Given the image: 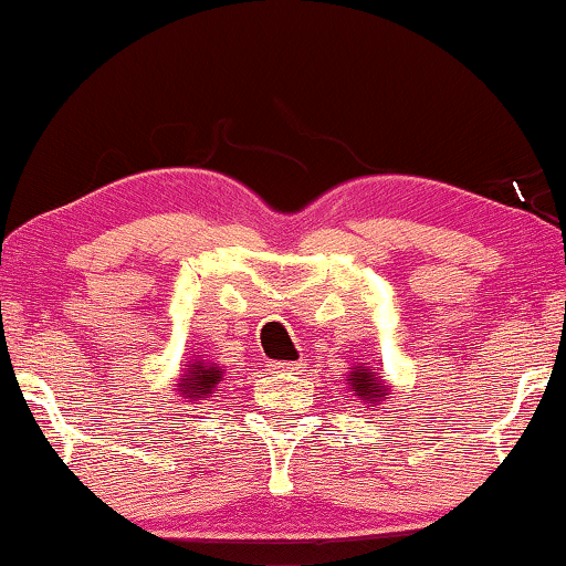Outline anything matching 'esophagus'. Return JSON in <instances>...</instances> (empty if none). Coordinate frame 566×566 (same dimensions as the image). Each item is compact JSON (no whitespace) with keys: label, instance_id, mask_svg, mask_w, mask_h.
Segmentation results:
<instances>
[{"label":"esophagus","instance_id":"obj_1","mask_svg":"<svg viewBox=\"0 0 566 566\" xmlns=\"http://www.w3.org/2000/svg\"><path fill=\"white\" fill-rule=\"evenodd\" d=\"M301 368H304V363H273L270 366L273 374H298Z\"/></svg>","mask_w":566,"mask_h":566}]
</instances>
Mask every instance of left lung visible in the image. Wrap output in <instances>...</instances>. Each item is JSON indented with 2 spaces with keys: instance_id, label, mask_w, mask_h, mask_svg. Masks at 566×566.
<instances>
[{
  "instance_id": "1",
  "label": "left lung",
  "mask_w": 566,
  "mask_h": 566,
  "mask_svg": "<svg viewBox=\"0 0 566 566\" xmlns=\"http://www.w3.org/2000/svg\"><path fill=\"white\" fill-rule=\"evenodd\" d=\"M345 381L347 389L353 391V397H358L360 405H366L370 412L391 399V386L386 384L384 376H378V370L370 368L368 363H358V366L347 370Z\"/></svg>"
}]
</instances>
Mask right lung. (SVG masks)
I'll return each mask as SVG.
<instances>
[{
  "label": "right lung",
  "instance_id": "right-lung-1",
  "mask_svg": "<svg viewBox=\"0 0 566 566\" xmlns=\"http://www.w3.org/2000/svg\"><path fill=\"white\" fill-rule=\"evenodd\" d=\"M221 376H223L221 363H211V360L198 358V355H192L190 360H185L182 374L175 384V394L188 401V405H198V401H203L211 397V394L219 391Z\"/></svg>",
  "mask_w": 566,
  "mask_h": 566
}]
</instances>
